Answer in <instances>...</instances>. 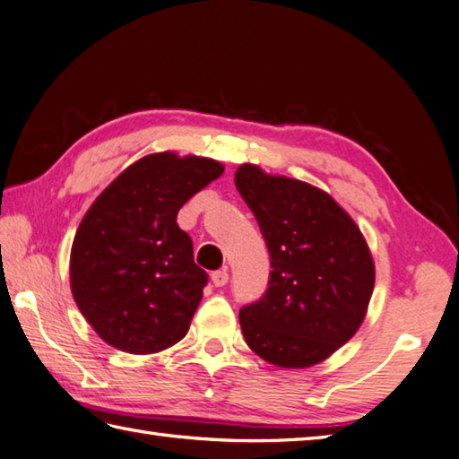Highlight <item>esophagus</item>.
I'll return each mask as SVG.
<instances>
[{"instance_id":"1","label":"esophagus","mask_w":459,"mask_h":459,"mask_svg":"<svg viewBox=\"0 0 459 459\" xmlns=\"http://www.w3.org/2000/svg\"><path fill=\"white\" fill-rule=\"evenodd\" d=\"M212 281H213V285H216V287H223V285H228V281H230V275H228V271H226V269L213 271V273H212Z\"/></svg>"}]
</instances>
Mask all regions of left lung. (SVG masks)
<instances>
[{
  "mask_svg": "<svg viewBox=\"0 0 459 459\" xmlns=\"http://www.w3.org/2000/svg\"><path fill=\"white\" fill-rule=\"evenodd\" d=\"M236 188L271 257L265 295L239 311L249 349L281 368H307L352 339L374 289V261L352 218L329 194L241 164Z\"/></svg>",
  "mask_w": 459,
  "mask_h": 459,
  "instance_id": "left-lung-1",
  "label": "left lung"
}]
</instances>
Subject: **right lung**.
Instances as JSON below:
<instances>
[{
	"label": "right lung",
	"mask_w": 459,
	"mask_h": 459,
	"mask_svg": "<svg viewBox=\"0 0 459 459\" xmlns=\"http://www.w3.org/2000/svg\"><path fill=\"white\" fill-rule=\"evenodd\" d=\"M221 174L212 158L148 154L85 213L71 247V291L110 347L151 354L188 333L208 273L194 264L192 239L176 218Z\"/></svg>",
	"instance_id": "add662e5"
}]
</instances>
